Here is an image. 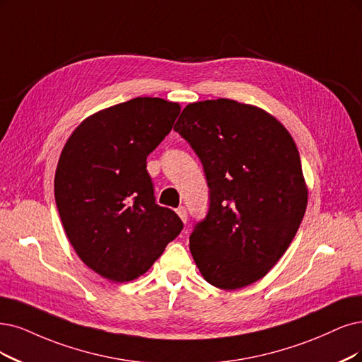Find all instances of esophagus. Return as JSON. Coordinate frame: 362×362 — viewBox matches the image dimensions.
<instances>
[{
  "label": "esophagus",
  "instance_id": "34e87169",
  "mask_svg": "<svg viewBox=\"0 0 362 362\" xmlns=\"http://www.w3.org/2000/svg\"><path fill=\"white\" fill-rule=\"evenodd\" d=\"M177 215H179V218L186 223V221H188V211H186V209L182 206V207H179L177 209Z\"/></svg>",
  "mask_w": 362,
  "mask_h": 362
}]
</instances>
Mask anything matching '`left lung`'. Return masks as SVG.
<instances>
[{
    "label": "left lung",
    "instance_id": "8db88e82",
    "mask_svg": "<svg viewBox=\"0 0 362 362\" xmlns=\"http://www.w3.org/2000/svg\"><path fill=\"white\" fill-rule=\"evenodd\" d=\"M174 129L210 188L207 216L189 237L198 270L219 289L252 285L284 257L305 213L297 144L273 115L228 98L188 104Z\"/></svg>",
    "mask_w": 362,
    "mask_h": 362
}]
</instances>
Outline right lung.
<instances>
[{
	"label": "right lung",
	"instance_id": "add662e5",
	"mask_svg": "<svg viewBox=\"0 0 362 362\" xmlns=\"http://www.w3.org/2000/svg\"><path fill=\"white\" fill-rule=\"evenodd\" d=\"M180 104L139 97L88 116L66 140L55 202L77 257L112 282L144 274L183 223L155 203L146 159L171 131Z\"/></svg>",
	"mask_w": 362,
	"mask_h": 362
}]
</instances>
